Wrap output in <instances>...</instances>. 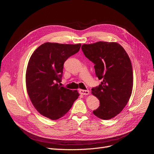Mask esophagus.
<instances>
[{
    "mask_svg": "<svg viewBox=\"0 0 154 154\" xmlns=\"http://www.w3.org/2000/svg\"><path fill=\"white\" fill-rule=\"evenodd\" d=\"M79 93H80V94H82V95H88V94H89V91L80 89V90H79Z\"/></svg>",
    "mask_w": 154,
    "mask_h": 154,
    "instance_id": "obj_1",
    "label": "esophagus"
}]
</instances>
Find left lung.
Masks as SVG:
<instances>
[{"label":"left lung","mask_w":154,"mask_h":154,"mask_svg":"<svg viewBox=\"0 0 154 154\" xmlns=\"http://www.w3.org/2000/svg\"><path fill=\"white\" fill-rule=\"evenodd\" d=\"M85 56L94 64L96 76L100 84L92 88L100 101L93 114L102 120L118 115L130 99L133 88V70L130 58L117 42H98L84 44Z\"/></svg>","instance_id":"8db88e82"}]
</instances>
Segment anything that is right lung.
<instances>
[{"label":"right lung","mask_w":154,"mask_h":154,"mask_svg":"<svg viewBox=\"0 0 154 154\" xmlns=\"http://www.w3.org/2000/svg\"><path fill=\"white\" fill-rule=\"evenodd\" d=\"M81 44L46 42L40 45L29 59L26 87L34 107L40 114L57 120L66 114L79 95L77 91L60 87L63 63L80 50Z\"/></svg>","instance_id":"obj_1"}]
</instances>
